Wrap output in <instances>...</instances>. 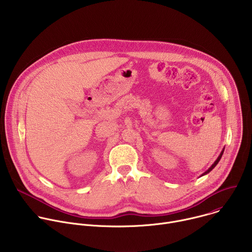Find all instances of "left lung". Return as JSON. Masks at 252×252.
Masks as SVG:
<instances>
[{
  "instance_id": "1",
  "label": "left lung",
  "mask_w": 252,
  "mask_h": 252,
  "mask_svg": "<svg viewBox=\"0 0 252 252\" xmlns=\"http://www.w3.org/2000/svg\"><path fill=\"white\" fill-rule=\"evenodd\" d=\"M223 152H224V149L221 151V153H220V155L219 156V158H217V160H215V161L213 162V164H212V165H211V166H210V167H209V168H208L206 171H204V172L201 174V176H202V175H205V174H207V173H208V172H210V171H211V170H212V169H213L215 166H217V164L219 163V161L220 160V158H221V157H222V155H223Z\"/></svg>"
}]
</instances>
